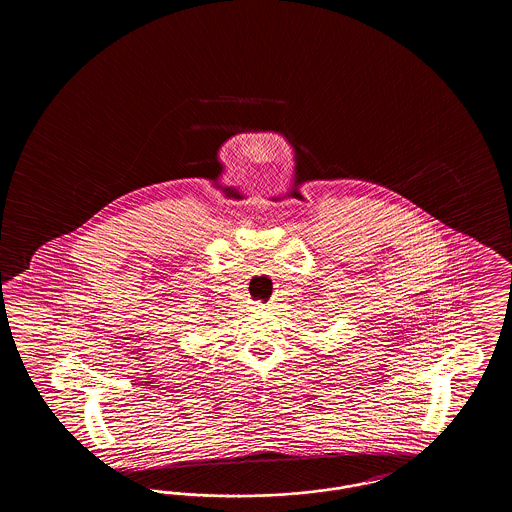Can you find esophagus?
I'll list each match as a JSON object with an SVG mask.
<instances>
[{"instance_id":"34e87169","label":"esophagus","mask_w":512,"mask_h":512,"mask_svg":"<svg viewBox=\"0 0 512 512\" xmlns=\"http://www.w3.org/2000/svg\"><path fill=\"white\" fill-rule=\"evenodd\" d=\"M253 309H255V311H257V313H261V311H265V309H267V307H265V305H263V303H255V305H253Z\"/></svg>"}]
</instances>
